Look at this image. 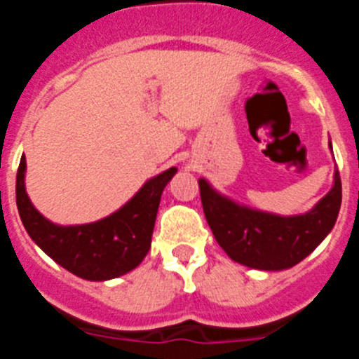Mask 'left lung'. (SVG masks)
Segmentation results:
<instances>
[{"mask_svg":"<svg viewBox=\"0 0 359 359\" xmlns=\"http://www.w3.org/2000/svg\"><path fill=\"white\" fill-rule=\"evenodd\" d=\"M332 151V145L329 142ZM203 212L219 246L231 261L264 271L290 269L329 236L341 205L340 172L315 207L304 214L280 215L233 201L199 177Z\"/></svg>","mask_w":359,"mask_h":359,"instance_id":"obj_1","label":"left lung"}]
</instances>
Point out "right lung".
I'll use <instances>...</instances> for the list:
<instances>
[{"mask_svg":"<svg viewBox=\"0 0 359 359\" xmlns=\"http://www.w3.org/2000/svg\"><path fill=\"white\" fill-rule=\"evenodd\" d=\"M25 174L27 158L21 156L15 203L30 239L69 273L102 282L129 273L145 259L161 194L176 174V167L147 180L118 210L84 224H57L44 217L28 198Z\"/></svg>","mask_w":359,"mask_h":359,"instance_id":"1","label":"right lung"}]
</instances>
